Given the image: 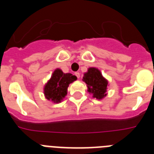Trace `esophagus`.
Instances as JSON below:
<instances>
[{
  "label": "esophagus",
  "instance_id": "esophagus-1",
  "mask_svg": "<svg viewBox=\"0 0 154 154\" xmlns=\"http://www.w3.org/2000/svg\"><path fill=\"white\" fill-rule=\"evenodd\" d=\"M75 75L76 77H77V78H78V79L80 78V74H79V72H75Z\"/></svg>",
  "mask_w": 154,
  "mask_h": 154
}]
</instances>
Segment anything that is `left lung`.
<instances>
[{"mask_svg": "<svg viewBox=\"0 0 154 154\" xmlns=\"http://www.w3.org/2000/svg\"><path fill=\"white\" fill-rule=\"evenodd\" d=\"M82 81L86 83L88 92L92 94V97L102 99L107 95L108 81L104 78L101 72L96 68H89L84 74Z\"/></svg>", "mask_w": 154, "mask_h": 154, "instance_id": "left-lung-1", "label": "left lung"}]
</instances>
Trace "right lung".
Instances as JSON below:
<instances>
[{
	"instance_id": "obj_1",
	"label": "right lung",
	"mask_w": 154,
	"mask_h": 154,
	"mask_svg": "<svg viewBox=\"0 0 154 154\" xmlns=\"http://www.w3.org/2000/svg\"><path fill=\"white\" fill-rule=\"evenodd\" d=\"M77 79L75 75L71 73H64L61 69L54 71L51 77L44 87V94L48 100L58 103L67 95L69 84Z\"/></svg>"
}]
</instances>
